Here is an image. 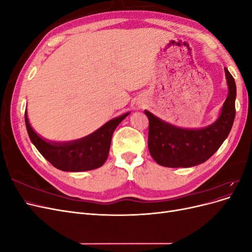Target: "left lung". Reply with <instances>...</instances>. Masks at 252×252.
I'll return each instance as SVG.
<instances>
[{
	"label": "left lung",
	"mask_w": 252,
	"mask_h": 252,
	"mask_svg": "<svg viewBox=\"0 0 252 252\" xmlns=\"http://www.w3.org/2000/svg\"><path fill=\"white\" fill-rule=\"evenodd\" d=\"M229 93L216 123L203 129H183L162 122L145 110L149 120L148 149L155 161L165 167H192L207 161L229 134L235 117L236 87L225 67Z\"/></svg>",
	"instance_id": "1"
}]
</instances>
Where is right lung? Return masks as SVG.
<instances>
[{
  "label": "right lung",
  "mask_w": 252,
  "mask_h": 252,
  "mask_svg": "<svg viewBox=\"0 0 252 252\" xmlns=\"http://www.w3.org/2000/svg\"><path fill=\"white\" fill-rule=\"evenodd\" d=\"M129 113L106 123L95 132L79 141L49 143L41 139L30 126L25 110V124L30 140L47 161L63 171H86L101 167L108 158L113 131Z\"/></svg>",
  "instance_id": "right-lung-1"
}]
</instances>
